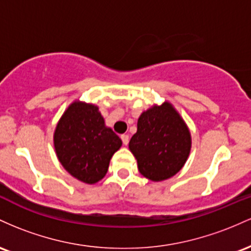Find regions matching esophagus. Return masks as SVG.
<instances>
[{
	"label": "esophagus",
	"mask_w": 251,
	"mask_h": 251,
	"mask_svg": "<svg viewBox=\"0 0 251 251\" xmlns=\"http://www.w3.org/2000/svg\"><path fill=\"white\" fill-rule=\"evenodd\" d=\"M121 139H122V142L125 146H126L129 143V135H126V134L121 135Z\"/></svg>",
	"instance_id": "obj_1"
}]
</instances>
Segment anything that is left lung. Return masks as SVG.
Instances as JSON below:
<instances>
[{
	"instance_id": "1",
	"label": "left lung",
	"mask_w": 251,
	"mask_h": 251,
	"mask_svg": "<svg viewBox=\"0 0 251 251\" xmlns=\"http://www.w3.org/2000/svg\"><path fill=\"white\" fill-rule=\"evenodd\" d=\"M140 173L153 181L166 180L181 170L191 149L188 128L170 103L141 115L129 142Z\"/></svg>"
}]
</instances>
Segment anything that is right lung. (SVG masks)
<instances>
[{"mask_svg":"<svg viewBox=\"0 0 251 251\" xmlns=\"http://www.w3.org/2000/svg\"><path fill=\"white\" fill-rule=\"evenodd\" d=\"M122 141L104 125L98 108L75 102L59 121L54 133V148L64 168L86 184L104 178L111 156Z\"/></svg>","mask_w":251,"mask_h":251,"instance_id":"1","label":"right lung"}]
</instances>
